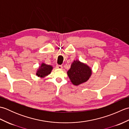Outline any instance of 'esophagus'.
I'll list each match as a JSON object with an SVG mask.
<instances>
[{"label": "esophagus", "instance_id": "esophagus-1", "mask_svg": "<svg viewBox=\"0 0 129 129\" xmlns=\"http://www.w3.org/2000/svg\"><path fill=\"white\" fill-rule=\"evenodd\" d=\"M56 68H57V69H62V65H56Z\"/></svg>", "mask_w": 129, "mask_h": 129}]
</instances>
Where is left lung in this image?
<instances>
[{
    "mask_svg": "<svg viewBox=\"0 0 129 129\" xmlns=\"http://www.w3.org/2000/svg\"><path fill=\"white\" fill-rule=\"evenodd\" d=\"M67 74L73 84L79 85L88 80L91 75V70L87 65L74 60Z\"/></svg>",
    "mask_w": 129,
    "mask_h": 129,
    "instance_id": "8db88e82",
    "label": "left lung"
}]
</instances>
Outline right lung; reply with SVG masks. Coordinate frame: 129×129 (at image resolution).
Returning <instances> with one entry per match:
<instances>
[{
	"instance_id": "1",
	"label": "right lung",
	"mask_w": 129,
	"mask_h": 129,
	"mask_svg": "<svg viewBox=\"0 0 129 129\" xmlns=\"http://www.w3.org/2000/svg\"><path fill=\"white\" fill-rule=\"evenodd\" d=\"M52 69H53V67H51V65H48L44 63H42V65L37 70L36 74L39 77L44 78L50 74Z\"/></svg>"
}]
</instances>
